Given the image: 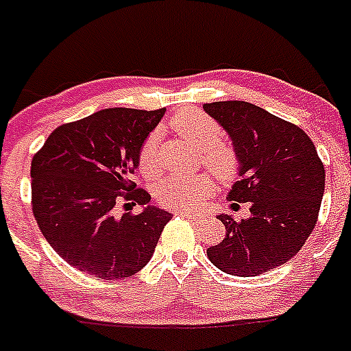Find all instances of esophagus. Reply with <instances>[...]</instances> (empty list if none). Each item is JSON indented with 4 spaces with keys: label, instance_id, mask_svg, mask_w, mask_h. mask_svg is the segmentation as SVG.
Masks as SVG:
<instances>
[{
    "label": "esophagus",
    "instance_id": "34e87169",
    "mask_svg": "<svg viewBox=\"0 0 351 351\" xmlns=\"http://www.w3.org/2000/svg\"><path fill=\"white\" fill-rule=\"evenodd\" d=\"M176 214H178V216H182V217H187V219H202V216H199V214H193V212L180 210V212H176Z\"/></svg>",
    "mask_w": 351,
    "mask_h": 351
}]
</instances>
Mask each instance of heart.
<instances>
[{
  "instance_id": "1",
  "label": "heart",
  "mask_w": 351,
  "mask_h": 351,
  "mask_svg": "<svg viewBox=\"0 0 351 351\" xmlns=\"http://www.w3.org/2000/svg\"><path fill=\"white\" fill-rule=\"evenodd\" d=\"M169 128L191 143L194 148L203 149V162L216 175L230 176L237 166L234 149L221 144V128L210 116L199 110L185 108L169 119ZM157 135L152 134L139 149V169L144 176H155L158 173ZM216 189V178L208 173L182 176L171 175L162 178L155 187L158 203L173 210H198L205 199Z\"/></svg>"
}]
</instances>
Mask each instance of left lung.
Returning <instances> with one entry per match:
<instances>
[{
	"instance_id": "obj_1",
	"label": "left lung",
	"mask_w": 351,
	"mask_h": 351,
	"mask_svg": "<svg viewBox=\"0 0 351 351\" xmlns=\"http://www.w3.org/2000/svg\"><path fill=\"white\" fill-rule=\"evenodd\" d=\"M203 108L228 132L239 160L241 180L228 199L252 205L248 219L217 216L226 235L207 257L228 275H262L291 261L314 230L325 167L300 126L257 105L216 101Z\"/></svg>"
}]
</instances>
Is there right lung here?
Returning a JSON list of instances; mask_svg holds the SVG:
<instances>
[{
    "label": "right lung",
    "instance_id": "add662e5",
    "mask_svg": "<svg viewBox=\"0 0 351 351\" xmlns=\"http://www.w3.org/2000/svg\"><path fill=\"white\" fill-rule=\"evenodd\" d=\"M166 108H105L53 130L32 160V208L40 232L67 264L116 280L152 258L167 210L149 205L130 180L139 149ZM121 201L143 205L139 215L115 214Z\"/></svg>",
    "mask_w": 351,
    "mask_h": 351
}]
</instances>
